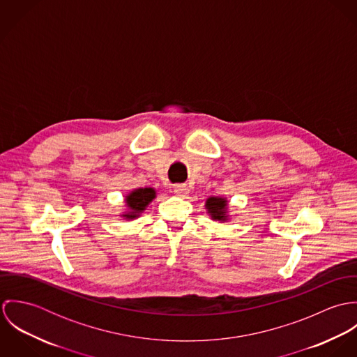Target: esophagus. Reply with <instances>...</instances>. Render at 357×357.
Returning <instances> with one entry per match:
<instances>
[{
	"label": "esophagus",
	"instance_id": "esophagus-1",
	"mask_svg": "<svg viewBox=\"0 0 357 357\" xmlns=\"http://www.w3.org/2000/svg\"><path fill=\"white\" fill-rule=\"evenodd\" d=\"M173 190H174V194L178 197H185L187 194H190V188L185 184H176Z\"/></svg>",
	"mask_w": 357,
	"mask_h": 357
}]
</instances>
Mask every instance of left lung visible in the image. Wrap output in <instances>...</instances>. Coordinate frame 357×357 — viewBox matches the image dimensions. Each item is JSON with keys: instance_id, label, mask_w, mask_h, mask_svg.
<instances>
[{"instance_id": "1", "label": "left lung", "mask_w": 357, "mask_h": 357, "mask_svg": "<svg viewBox=\"0 0 357 357\" xmlns=\"http://www.w3.org/2000/svg\"><path fill=\"white\" fill-rule=\"evenodd\" d=\"M206 208L213 220L225 221L227 220V199L211 197L206 201Z\"/></svg>"}]
</instances>
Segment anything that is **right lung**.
I'll list each match as a JSON object with an SVG mask.
<instances>
[{
	"mask_svg": "<svg viewBox=\"0 0 357 357\" xmlns=\"http://www.w3.org/2000/svg\"><path fill=\"white\" fill-rule=\"evenodd\" d=\"M155 198V191L153 188H139L132 191L126 197V204L129 207V213H125L123 217L132 220L137 217Z\"/></svg>",
	"mask_w": 357,
	"mask_h": 357,
	"instance_id": "right-lung-1",
	"label": "right lung"
}]
</instances>
